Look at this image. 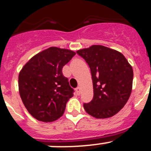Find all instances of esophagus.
Returning a JSON list of instances; mask_svg holds the SVG:
<instances>
[{
    "label": "esophagus",
    "mask_w": 151,
    "mask_h": 151,
    "mask_svg": "<svg viewBox=\"0 0 151 151\" xmlns=\"http://www.w3.org/2000/svg\"><path fill=\"white\" fill-rule=\"evenodd\" d=\"M76 92L77 95L81 94V88H80L79 87H78L77 88H76Z\"/></svg>",
    "instance_id": "esophagus-1"
}]
</instances>
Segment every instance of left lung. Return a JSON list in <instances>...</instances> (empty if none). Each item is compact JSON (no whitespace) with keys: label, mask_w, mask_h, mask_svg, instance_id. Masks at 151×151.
I'll list each match as a JSON object with an SVG mask.
<instances>
[{"label":"left lung","mask_w":151,"mask_h":151,"mask_svg":"<svg viewBox=\"0 0 151 151\" xmlns=\"http://www.w3.org/2000/svg\"><path fill=\"white\" fill-rule=\"evenodd\" d=\"M89 65L93 97L84 104L86 112L95 118L112 117L124 108L130 96L133 70L123 54L100 45L77 51Z\"/></svg>","instance_id":"obj_1"}]
</instances>
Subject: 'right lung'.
<instances>
[{
    "label": "right lung",
    "instance_id": "1",
    "mask_svg": "<svg viewBox=\"0 0 151 151\" xmlns=\"http://www.w3.org/2000/svg\"><path fill=\"white\" fill-rule=\"evenodd\" d=\"M75 55L72 50L50 47L32 57L21 70V99L27 111L38 121L53 122L64 113L74 91L62 69Z\"/></svg>",
    "mask_w": 151,
    "mask_h": 151
}]
</instances>
